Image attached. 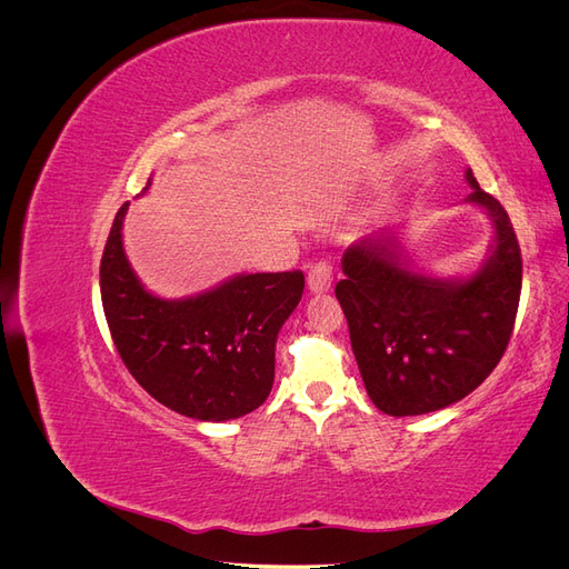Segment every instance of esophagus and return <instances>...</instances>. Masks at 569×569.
I'll list each match as a JSON object with an SVG mask.
<instances>
[{
	"label": "esophagus",
	"mask_w": 569,
	"mask_h": 569,
	"mask_svg": "<svg viewBox=\"0 0 569 569\" xmlns=\"http://www.w3.org/2000/svg\"><path fill=\"white\" fill-rule=\"evenodd\" d=\"M306 282L311 291H327L332 284V266L327 261H316L311 270H308Z\"/></svg>",
	"instance_id": "1"
}]
</instances>
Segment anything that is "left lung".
<instances>
[{
  "label": "left lung",
  "instance_id": "1",
  "mask_svg": "<svg viewBox=\"0 0 569 569\" xmlns=\"http://www.w3.org/2000/svg\"><path fill=\"white\" fill-rule=\"evenodd\" d=\"M468 203L493 222L487 261L470 278L441 280L412 270L387 232L341 256L335 295L372 403L387 416H425L465 399L503 358L518 316L522 256L506 209L479 187Z\"/></svg>",
  "mask_w": 569,
  "mask_h": 569
}]
</instances>
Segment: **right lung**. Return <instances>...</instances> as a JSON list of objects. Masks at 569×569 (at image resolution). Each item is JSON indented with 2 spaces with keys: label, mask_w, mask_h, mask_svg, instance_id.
Masks as SVG:
<instances>
[{
  "label": "right lung",
  "mask_w": 569,
  "mask_h": 569,
  "mask_svg": "<svg viewBox=\"0 0 569 569\" xmlns=\"http://www.w3.org/2000/svg\"><path fill=\"white\" fill-rule=\"evenodd\" d=\"M149 189V182L144 192ZM120 206L99 268L104 316L126 368L166 408L201 422L242 418L274 380V341L303 295V272L234 274L187 299H161L123 249Z\"/></svg>",
  "instance_id": "right-lung-1"
}]
</instances>
